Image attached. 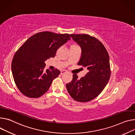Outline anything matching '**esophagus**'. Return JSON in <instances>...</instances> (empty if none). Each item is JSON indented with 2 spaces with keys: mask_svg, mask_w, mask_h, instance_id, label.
I'll list each match as a JSON object with an SVG mask.
<instances>
[{
  "mask_svg": "<svg viewBox=\"0 0 135 135\" xmlns=\"http://www.w3.org/2000/svg\"><path fill=\"white\" fill-rule=\"evenodd\" d=\"M67 73L68 72L67 71H66V70H62V71H61V75H63V74H66V73Z\"/></svg>",
  "mask_w": 135,
  "mask_h": 135,
  "instance_id": "esophagus-1",
  "label": "esophagus"
}]
</instances>
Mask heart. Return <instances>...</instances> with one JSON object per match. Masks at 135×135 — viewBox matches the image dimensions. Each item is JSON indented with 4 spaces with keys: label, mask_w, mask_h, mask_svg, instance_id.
<instances>
[{
    "label": "heart",
    "mask_w": 135,
    "mask_h": 135,
    "mask_svg": "<svg viewBox=\"0 0 135 135\" xmlns=\"http://www.w3.org/2000/svg\"><path fill=\"white\" fill-rule=\"evenodd\" d=\"M78 47L77 45H75V44H73V45H71V46H70V48L71 49V48H75V47Z\"/></svg>",
    "instance_id": "b5f03b06"
}]
</instances>
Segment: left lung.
I'll use <instances>...</instances> for the list:
<instances>
[{
	"instance_id": "obj_1",
	"label": "left lung",
	"mask_w": 135,
	"mask_h": 135,
	"mask_svg": "<svg viewBox=\"0 0 135 135\" xmlns=\"http://www.w3.org/2000/svg\"><path fill=\"white\" fill-rule=\"evenodd\" d=\"M70 35L81 49L78 65L87 67L88 72L80 79L76 74H73L72 81L66 84V88L74 100L88 102L103 91L109 80V56L103 45L96 38L84 34Z\"/></svg>"
}]
</instances>
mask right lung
<instances>
[{"label":"right lung","mask_w":135,"mask_h":135,"mask_svg":"<svg viewBox=\"0 0 135 135\" xmlns=\"http://www.w3.org/2000/svg\"><path fill=\"white\" fill-rule=\"evenodd\" d=\"M68 34L42 32L28 38L17 51L12 62V75L20 92L30 98H38L50 88L60 74L58 69H45V61L54 57L58 49L68 40Z\"/></svg>","instance_id":"1"}]
</instances>
